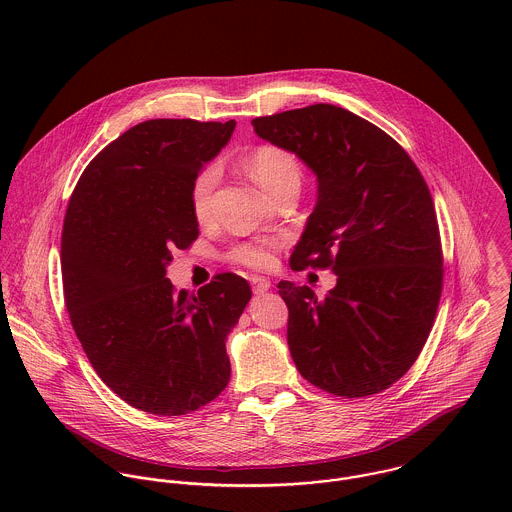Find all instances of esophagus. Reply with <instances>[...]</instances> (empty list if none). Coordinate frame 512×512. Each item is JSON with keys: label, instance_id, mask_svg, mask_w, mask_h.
Listing matches in <instances>:
<instances>
[{"label": "esophagus", "instance_id": "esophagus-1", "mask_svg": "<svg viewBox=\"0 0 512 512\" xmlns=\"http://www.w3.org/2000/svg\"><path fill=\"white\" fill-rule=\"evenodd\" d=\"M270 288H272L270 280H266V278H262V276H254V278H252V292L264 293L268 292Z\"/></svg>", "mask_w": 512, "mask_h": 512}]
</instances>
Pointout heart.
Returning a JSON list of instances; mask_svg holds the SVG:
<instances>
[{"label":"heart","instance_id":"heart-1","mask_svg":"<svg viewBox=\"0 0 512 512\" xmlns=\"http://www.w3.org/2000/svg\"><path fill=\"white\" fill-rule=\"evenodd\" d=\"M248 171L254 181L270 195L297 187L301 183L299 161L290 151L278 146L256 147L248 155ZM220 181L219 163H209L203 167L191 185V211L195 219L207 220L213 213V197ZM234 260L252 268H270L274 264V246L272 244H254L240 246L234 250Z\"/></svg>","mask_w":512,"mask_h":512}]
</instances>
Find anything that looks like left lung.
I'll return each mask as SVG.
<instances>
[{"label": "left lung", "instance_id": "left-lung-1", "mask_svg": "<svg viewBox=\"0 0 512 512\" xmlns=\"http://www.w3.org/2000/svg\"><path fill=\"white\" fill-rule=\"evenodd\" d=\"M252 126L317 177L292 270L337 274L323 299L307 286L278 284L293 363L337 396L382 392L414 365L438 311L443 262L430 189L402 147L345 108L313 104Z\"/></svg>", "mask_w": 512, "mask_h": 512}]
</instances>
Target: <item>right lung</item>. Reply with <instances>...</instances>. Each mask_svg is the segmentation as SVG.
<instances>
[{
    "mask_svg": "<svg viewBox=\"0 0 512 512\" xmlns=\"http://www.w3.org/2000/svg\"><path fill=\"white\" fill-rule=\"evenodd\" d=\"M236 122L147 120L82 171L67 209L61 262L74 333L98 376L130 406L183 416L215 400L230 378L226 335L252 292L219 274L197 293L167 276L191 246L197 173L228 144Z\"/></svg>",
    "mask_w": 512,
    "mask_h": 512,
    "instance_id": "right-lung-1",
    "label": "right lung"
}]
</instances>
